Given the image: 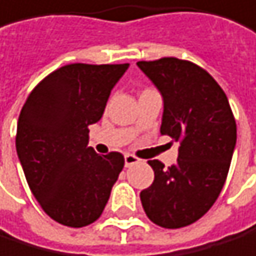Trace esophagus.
<instances>
[{
    "instance_id": "obj_1",
    "label": "esophagus",
    "mask_w": 256,
    "mask_h": 256,
    "mask_svg": "<svg viewBox=\"0 0 256 256\" xmlns=\"http://www.w3.org/2000/svg\"><path fill=\"white\" fill-rule=\"evenodd\" d=\"M140 160L139 158H136L134 154H125V166L126 167H130V166H132V164H138Z\"/></svg>"
}]
</instances>
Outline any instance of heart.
I'll return each instance as SVG.
<instances>
[{
    "mask_svg": "<svg viewBox=\"0 0 256 256\" xmlns=\"http://www.w3.org/2000/svg\"><path fill=\"white\" fill-rule=\"evenodd\" d=\"M150 90H152V89H145L144 92H150Z\"/></svg>",
    "mask_w": 256,
    "mask_h": 256,
    "instance_id": "b5f03b06",
    "label": "heart"
}]
</instances>
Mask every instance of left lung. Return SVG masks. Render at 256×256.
<instances>
[{"mask_svg": "<svg viewBox=\"0 0 256 256\" xmlns=\"http://www.w3.org/2000/svg\"><path fill=\"white\" fill-rule=\"evenodd\" d=\"M138 67L162 95L161 134L180 142L174 166L148 161L154 180L140 202L153 224L182 228L218 200L236 145V122L222 87L196 64L162 58L139 60Z\"/></svg>", "mask_w": 256, "mask_h": 256, "instance_id": "1", "label": "left lung"}]
</instances>
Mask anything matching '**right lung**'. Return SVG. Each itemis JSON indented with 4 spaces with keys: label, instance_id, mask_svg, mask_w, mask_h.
Returning <instances> with one entry per match:
<instances>
[{
    "label": "right lung",
    "instance_id": "add662e5",
    "mask_svg": "<svg viewBox=\"0 0 256 256\" xmlns=\"http://www.w3.org/2000/svg\"><path fill=\"white\" fill-rule=\"evenodd\" d=\"M128 64H70L40 81L22 108L16 154L26 182L48 216L81 228L102 216L124 169V154H96L89 125L102 118Z\"/></svg>",
    "mask_w": 256,
    "mask_h": 256
}]
</instances>
